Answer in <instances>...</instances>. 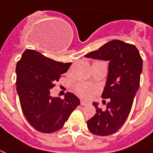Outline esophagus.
<instances>
[{
    "instance_id": "34e87169",
    "label": "esophagus",
    "mask_w": 153,
    "mask_h": 153,
    "mask_svg": "<svg viewBox=\"0 0 153 153\" xmlns=\"http://www.w3.org/2000/svg\"><path fill=\"white\" fill-rule=\"evenodd\" d=\"M80 105H83V106H86V105H88V103L86 102V101H84V100H80Z\"/></svg>"
}]
</instances>
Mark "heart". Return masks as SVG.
<instances>
[{"label": "heart", "instance_id": "heart-1", "mask_svg": "<svg viewBox=\"0 0 153 153\" xmlns=\"http://www.w3.org/2000/svg\"><path fill=\"white\" fill-rule=\"evenodd\" d=\"M95 87L87 84H79L76 86V92L78 95L84 98H89L91 96L96 93Z\"/></svg>", "mask_w": 153, "mask_h": 153}]
</instances>
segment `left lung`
I'll return each mask as SVG.
<instances>
[{
  "mask_svg": "<svg viewBox=\"0 0 153 153\" xmlns=\"http://www.w3.org/2000/svg\"><path fill=\"white\" fill-rule=\"evenodd\" d=\"M85 57L109 61L103 99H109L106 109L93 103L96 113L87 121L93 134L108 136L117 132L130 113L135 95L140 87L143 60L137 47L119 40H112Z\"/></svg>",
  "mask_w": 153,
  "mask_h": 153,
  "instance_id": "1",
  "label": "left lung"
}]
</instances>
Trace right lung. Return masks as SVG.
<instances>
[{"label": "right lung", "mask_w": 153, "mask_h": 153, "mask_svg": "<svg viewBox=\"0 0 153 153\" xmlns=\"http://www.w3.org/2000/svg\"><path fill=\"white\" fill-rule=\"evenodd\" d=\"M72 63H61L32 49H26L16 64V91L28 123L44 133L56 132L80 105L73 93L52 97L50 89Z\"/></svg>", "instance_id": "obj_1"}]
</instances>
